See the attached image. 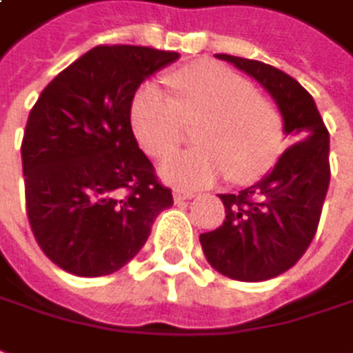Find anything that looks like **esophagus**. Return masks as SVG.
<instances>
[{"label": "esophagus", "mask_w": 353, "mask_h": 353, "mask_svg": "<svg viewBox=\"0 0 353 353\" xmlns=\"http://www.w3.org/2000/svg\"><path fill=\"white\" fill-rule=\"evenodd\" d=\"M195 193H191V191H183V189H174V201L176 203H181V201H189V199H193Z\"/></svg>", "instance_id": "34e87169"}]
</instances>
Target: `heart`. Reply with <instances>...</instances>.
<instances>
[{
  "instance_id": "obj_1",
  "label": "heart",
  "mask_w": 353,
  "mask_h": 353,
  "mask_svg": "<svg viewBox=\"0 0 353 353\" xmlns=\"http://www.w3.org/2000/svg\"><path fill=\"white\" fill-rule=\"evenodd\" d=\"M172 94L154 83L133 98L131 125L148 157L170 154L181 141V119H201L196 148L176 152L160 164L170 185L199 189L230 174L251 181L272 166L282 143V117L255 86L236 71L199 61L168 75Z\"/></svg>"
}]
</instances>
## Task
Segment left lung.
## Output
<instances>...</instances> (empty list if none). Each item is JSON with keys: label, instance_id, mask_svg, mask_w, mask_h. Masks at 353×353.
I'll return each instance as SVG.
<instances>
[{"label": "left lung", "instance_id": "8db88e82", "mask_svg": "<svg viewBox=\"0 0 353 353\" xmlns=\"http://www.w3.org/2000/svg\"><path fill=\"white\" fill-rule=\"evenodd\" d=\"M272 96L294 145L255 185L218 195L224 224L201 234L203 253L220 274L239 282H263L292 268L311 243L330 181L328 131L313 96L276 67L216 54Z\"/></svg>", "mask_w": 353, "mask_h": 353}]
</instances>
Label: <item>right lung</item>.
<instances>
[{"instance_id": "obj_1", "label": "right lung", "mask_w": 353, "mask_h": 353, "mask_svg": "<svg viewBox=\"0 0 353 353\" xmlns=\"http://www.w3.org/2000/svg\"><path fill=\"white\" fill-rule=\"evenodd\" d=\"M179 54L96 46L46 86L21 145L26 214L46 257L77 276L125 267L174 205L131 129L141 83Z\"/></svg>"}]
</instances>
